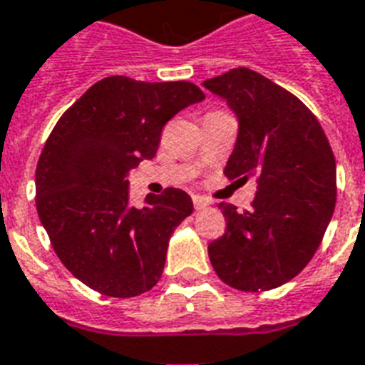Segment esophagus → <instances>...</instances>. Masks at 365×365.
<instances>
[{"mask_svg": "<svg viewBox=\"0 0 365 365\" xmlns=\"http://www.w3.org/2000/svg\"><path fill=\"white\" fill-rule=\"evenodd\" d=\"M192 200H194L195 210H201V209H205V207H209V205H210V201L207 200V197H203V195H194Z\"/></svg>", "mask_w": 365, "mask_h": 365, "instance_id": "esophagus-1", "label": "esophagus"}]
</instances>
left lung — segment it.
<instances>
[{"label":"left lung","instance_id":"8db88e82","mask_svg":"<svg viewBox=\"0 0 365 365\" xmlns=\"http://www.w3.org/2000/svg\"><path fill=\"white\" fill-rule=\"evenodd\" d=\"M201 86L224 98L239 121L224 173L255 179L252 209L220 203L227 231L209 244L224 284L257 293L287 284L309 263L336 207V160L327 135L297 96L250 68Z\"/></svg>","mask_w":365,"mask_h":365}]
</instances>
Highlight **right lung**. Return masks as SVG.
Here are the masks:
<instances>
[{"instance_id": "right-lung-1", "label": "right lung", "mask_w": 365, "mask_h": 365, "mask_svg": "<svg viewBox=\"0 0 365 365\" xmlns=\"http://www.w3.org/2000/svg\"><path fill=\"white\" fill-rule=\"evenodd\" d=\"M205 98L190 81H96L61 115L35 173L37 212L57 257L87 287L130 298L158 284L177 225L192 215L186 192L128 200V173L150 160L162 128Z\"/></svg>"}]
</instances>
